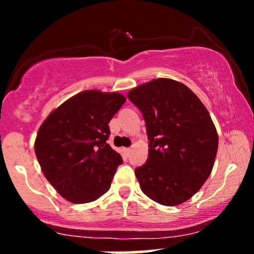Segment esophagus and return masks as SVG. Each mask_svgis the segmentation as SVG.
I'll list each match as a JSON object with an SVG mask.
<instances>
[{"mask_svg": "<svg viewBox=\"0 0 254 254\" xmlns=\"http://www.w3.org/2000/svg\"><path fill=\"white\" fill-rule=\"evenodd\" d=\"M124 151H125V153H127V154H130V151H131V148H125Z\"/></svg>", "mask_w": 254, "mask_h": 254, "instance_id": "obj_1", "label": "esophagus"}]
</instances>
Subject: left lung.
<instances>
[{"label": "left lung", "mask_w": 254, "mask_h": 254, "mask_svg": "<svg viewBox=\"0 0 254 254\" xmlns=\"http://www.w3.org/2000/svg\"><path fill=\"white\" fill-rule=\"evenodd\" d=\"M142 112L148 160L135 174L141 190L162 205L193 196L210 176L218 137L208 110L185 84L156 78L127 93Z\"/></svg>", "instance_id": "8db88e82"}]
</instances>
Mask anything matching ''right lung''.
Listing matches in <instances>:
<instances>
[{
	"instance_id": "add662e5",
	"label": "right lung",
	"mask_w": 254,
	"mask_h": 254,
	"mask_svg": "<svg viewBox=\"0 0 254 254\" xmlns=\"http://www.w3.org/2000/svg\"><path fill=\"white\" fill-rule=\"evenodd\" d=\"M118 93L86 90L52 111L37 133L34 150L49 183L71 203L109 191L121 154L106 141L109 123L125 103Z\"/></svg>"
}]
</instances>
